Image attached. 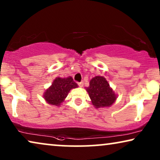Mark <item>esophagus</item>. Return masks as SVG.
I'll return each instance as SVG.
<instances>
[{"mask_svg": "<svg viewBox=\"0 0 160 160\" xmlns=\"http://www.w3.org/2000/svg\"><path fill=\"white\" fill-rule=\"evenodd\" d=\"M78 86H79L80 87H82L83 86H84V82H78Z\"/></svg>", "mask_w": 160, "mask_h": 160, "instance_id": "esophagus-1", "label": "esophagus"}]
</instances>
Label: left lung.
<instances>
[{"label":"left lung","mask_w":160,"mask_h":160,"mask_svg":"<svg viewBox=\"0 0 160 160\" xmlns=\"http://www.w3.org/2000/svg\"><path fill=\"white\" fill-rule=\"evenodd\" d=\"M86 89L92 104L98 108L111 106L117 99L114 92L102 76H95L92 78L89 86Z\"/></svg>","instance_id":"8db88e82"}]
</instances>
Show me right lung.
Here are the masks:
<instances>
[{
    "instance_id": "right-lung-1",
    "label": "right lung",
    "mask_w": 160,
    "mask_h": 160,
    "mask_svg": "<svg viewBox=\"0 0 160 160\" xmlns=\"http://www.w3.org/2000/svg\"><path fill=\"white\" fill-rule=\"evenodd\" d=\"M76 87H78V85L72 77L56 78L52 86L44 92L43 97L48 103L59 106L67 97L70 90Z\"/></svg>"
}]
</instances>
